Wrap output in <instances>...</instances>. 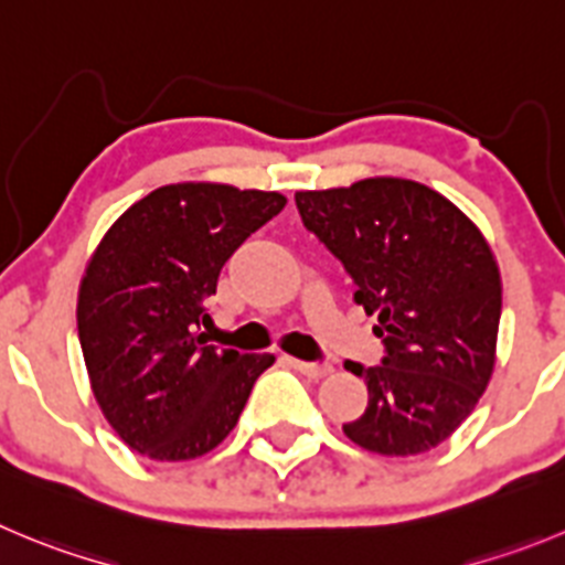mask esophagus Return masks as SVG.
<instances>
[{"instance_id":"esophagus-1","label":"esophagus","mask_w":565,"mask_h":565,"mask_svg":"<svg viewBox=\"0 0 565 565\" xmlns=\"http://www.w3.org/2000/svg\"><path fill=\"white\" fill-rule=\"evenodd\" d=\"M289 365L295 367L298 373H303V376L309 379H323L331 373V365H326V362H303V360H289Z\"/></svg>"}]
</instances>
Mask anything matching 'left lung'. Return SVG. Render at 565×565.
I'll return each instance as SVG.
<instances>
[{
  "instance_id": "8db88e82",
  "label": "left lung",
  "mask_w": 565,
  "mask_h": 565,
  "mask_svg": "<svg viewBox=\"0 0 565 565\" xmlns=\"http://www.w3.org/2000/svg\"><path fill=\"white\" fill-rule=\"evenodd\" d=\"M300 220L354 278L376 315L384 360L348 362L367 409L348 440L384 457L431 451L473 413L493 365L502 276L488 239L451 200L407 178L295 192Z\"/></svg>"
}]
</instances>
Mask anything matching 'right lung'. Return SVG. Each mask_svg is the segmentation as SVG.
<instances>
[{"instance_id": "1", "label": "right lung", "mask_w": 565, "mask_h": 565, "mask_svg": "<svg viewBox=\"0 0 565 565\" xmlns=\"http://www.w3.org/2000/svg\"><path fill=\"white\" fill-rule=\"evenodd\" d=\"M287 198L228 183H170L116 220L88 258L77 334L94 398L156 462L209 455L231 435L273 354L205 345V300L236 247Z\"/></svg>"}]
</instances>
